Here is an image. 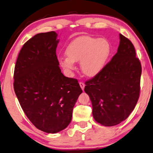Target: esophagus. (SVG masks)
I'll return each mask as SVG.
<instances>
[{
    "label": "esophagus",
    "mask_w": 153,
    "mask_h": 153,
    "mask_svg": "<svg viewBox=\"0 0 153 153\" xmlns=\"http://www.w3.org/2000/svg\"><path fill=\"white\" fill-rule=\"evenodd\" d=\"M79 84H80V86L81 87V89H82V90H84V88H85V83L82 82H79Z\"/></svg>",
    "instance_id": "34e87169"
}]
</instances>
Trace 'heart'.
<instances>
[{
	"instance_id": "heart-1",
	"label": "heart",
	"mask_w": 153,
	"mask_h": 153,
	"mask_svg": "<svg viewBox=\"0 0 153 153\" xmlns=\"http://www.w3.org/2000/svg\"><path fill=\"white\" fill-rule=\"evenodd\" d=\"M111 53V45L104 38L84 36L69 44L66 50L67 57L60 59L61 66L68 73L75 70L74 62H80L82 73L89 77L99 74L104 68Z\"/></svg>"
}]
</instances>
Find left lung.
Segmentation results:
<instances>
[{
	"mask_svg": "<svg viewBox=\"0 0 153 153\" xmlns=\"http://www.w3.org/2000/svg\"><path fill=\"white\" fill-rule=\"evenodd\" d=\"M117 52L94 78L85 82V91L92 104L98 123L117 125L133 111L140 94L141 64L136 57L134 45L120 34Z\"/></svg>",
	"mask_w": 153,
	"mask_h": 153,
	"instance_id": "obj_1",
	"label": "left lung"
}]
</instances>
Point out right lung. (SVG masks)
Listing matches in <instances>:
<instances>
[{
  "instance_id": "obj_1",
  "label": "right lung",
  "mask_w": 153,
  "mask_h": 153,
  "mask_svg": "<svg viewBox=\"0 0 153 153\" xmlns=\"http://www.w3.org/2000/svg\"><path fill=\"white\" fill-rule=\"evenodd\" d=\"M54 31L40 33L25 42L14 72V89L33 125L46 133L68 127L82 92L77 79L65 77L59 66Z\"/></svg>"
}]
</instances>
